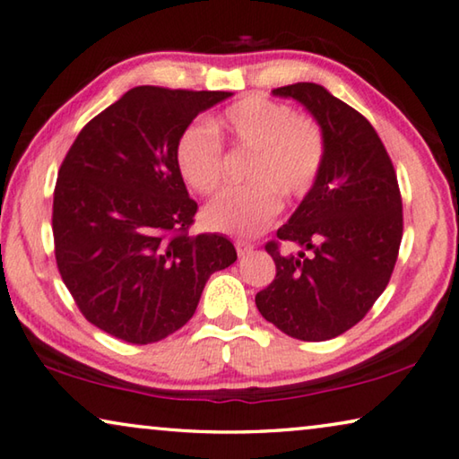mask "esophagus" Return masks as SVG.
I'll list each match as a JSON object with an SVG mask.
<instances>
[{"label":"esophagus","instance_id":"34e87169","mask_svg":"<svg viewBox=\"0 0 459 459\" xmlns=\"http://www.w3.org/2000/svg\"><path fill=\"white\" fill-rule=\"evenodd\" d=\"M252 248H254V244L246 242V239H238V242H236V250H238L239 256H246V254H248Z\"/></svg>","mask_w":459,"mask_h":459}]
</instances>
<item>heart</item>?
I'll return each instance as SVG.
<instances>
[{
  "instance_id": "obj_1",
  "label": "heart",
  "mask_w": 459,
  "mask_h": 459,
  "mask_svg": "<svg viewBox=\"0 0 459 459\" xmlns=\"http://www.w3.org/2000/svg\"><path fill=\"white\" fill-rule=\"evenodd\" d=\"M236 152L252 153L246 166L248 185L225 190L203 211V221L220 234L252 238L264 231L285 201H299L318 182L326 161V135L314 118L264 96H246L230 104L213 129L190 123L174 145V164L196 195H213L223 182L221 139Z\"/></svg>"
}]
</instances>
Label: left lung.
Returning a JSON list of instances; mask_svg holds the SVG:
<instances>
[{"label": "left lung", "instance_id": "1", "mask_svg": "<svg viewBox=\"0 0 459 459\" xmlns=\"http://www.w3.org/2000/svg\"><path fill=\"white\" fill-rule=\"evenodd\" d=\"M273 94L312 112L326 135V161L277 239L264 246L277 274L256 293V307L287 336L330 341L361 322L390 283L404 228L396 170L368 118L318 83ZM281 241L304 250L283 255Z\"/></svg>", "mask_w": 459, "mask_h": 459}]
</instances>
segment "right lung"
<instances>
[{"label":"right lung","mask_w":459,"mask_h":459,"mask_svg":"<svg viewBox=\"0 0 459 459\" xmlns=\"http://www.w3.org/2000/svg\"><path fill=\"white\" fill-rule=\"evenodd\" d=\"M230 91L139 86L83 126L53 195L55 260L90 324L133 344L185 326L215 271L236 263L225 236H190L199 205L174 164L176 139Z\"/></svg>","instance_id":"obj_1"}]
</instances>
